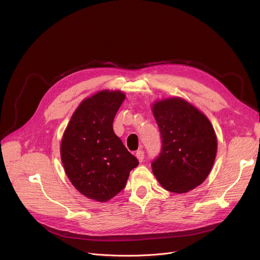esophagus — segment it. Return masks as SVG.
<instances>
[{"mask_svg":"<svg viewBox=\"0 0 260 260\" xmlns=\"http://www.w3.org/2000/svg\"><path fill=\"white\" fill-rule=\"evenodd\" d=\"M136 158L138 159V161H139V162H142L143 159H144V151L143 150H138L136 152Z\"/></svg>","mask_w":260,"mask_h":260,"instance_id":"obj_1","label":"esophagus"}]
</instances>
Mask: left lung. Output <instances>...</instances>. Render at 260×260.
Listing matches in <instances>:
<instances>
[{
    "label": "left lung",
    "instance_id": "1",
    "mask_svg": "<svg viewBox=\"0 0 260 260\" xmlns=\"http://www.w3.org/2000/svg\"><path fill=\"white\" fill-rule=\"evenodd\" d=\"M151 111L162 138V150L152 164L160 185L175 193H186L210 174L217 138L207 116L181 97L152 103Z\"/></svg>",
    "mask_w": 260,
    "mask_h": 260
}]
</instances>
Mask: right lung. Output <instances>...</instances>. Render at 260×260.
I'll list each match as a JSON object with an SVG mask.
<instances>
[{
	"label": "right lung",
	"instance_id": "right-lung-1",
	"mask_svg": "<svg viewBox=\"0 0 260 260\" xmlns=\"http://www.w3.org/2000/svg\"><path fill=\"white\" fill-rule=\"evenodd\" d=\"M125 94L103 90L83 99L73 113L60 142L66 175L90 200L108 202L125 187L139 162L113 131Z\"/></svg>",
	"mask_w": 260,
	"mask_h": 260
}]
</instances>
